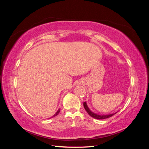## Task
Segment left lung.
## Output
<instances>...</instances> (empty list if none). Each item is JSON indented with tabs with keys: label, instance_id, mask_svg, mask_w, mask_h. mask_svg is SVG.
Segmentation results:
<instances>
[{
	"label": "left lung",
	"instance_id": "1",
	"mask_svg": "<svg viewBox=\"0 0 149 149\" xmlns=\"http://www.w3.org/2000/svg\"><path fill=\"white\" fill-rule=\"evenodd\" d=\"M83 106L85 110L86 111V112L88 113V114L91 116L92 118H94V119H107V118H109L110 117L112 116L113 115H114L115 114H116L117 112H115V113L113 114H107V115H100V114H97L96 113H94L93 111H91L90 110L89 108L88 107L86 102H84L83 103Z\"/></svg>",
	"mask_w": 149,
	"mask_h": 149
}]
</instances>
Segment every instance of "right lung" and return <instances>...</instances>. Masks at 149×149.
<instances>
[{"label": "right lung", "mask_w": 149, "mask_h": 149, "mask_svg": "<svg viewBox=\"0 0 149 149\" xmlns=\"http://www.w3.org/2000/svg\"><path fill=\"white\" fill-rule=\"evenodd\" d=\"M60 112V109H58V110L57 111V112H56L55 114H54V115H53L52 117H51V118H53V117H55V116H57L58 114H59V112Z\"/></svg>", "instance_id": "obj_1"}]
</instances>
